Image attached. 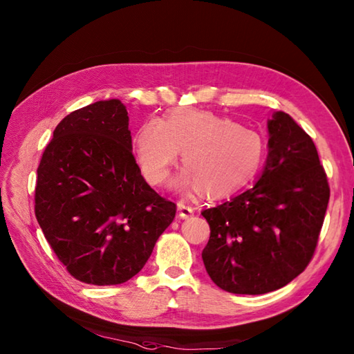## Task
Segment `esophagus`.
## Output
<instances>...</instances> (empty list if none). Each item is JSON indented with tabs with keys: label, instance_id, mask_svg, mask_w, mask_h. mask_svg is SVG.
<instances>
[{
	"label": "esophagus",
	"instance_id": "obj_1",
	"mask_svg": "<svg viewBox=\"0 0 354 354\" xmlns=\"http://www.w3.org/2000/svg\"><path fill=\"white\" fill-rule=\"evenodd\" d=\"M178 213L179 217H183V219H189L194 214V208L190 205H185L184 202H178Z\"/></svg>",
	"mask_w": 354,
	"mask_h": 354
}]
</instances>
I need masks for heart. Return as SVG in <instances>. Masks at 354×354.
<instances>
[{"instance_id":"b5f03b06","label":"heart","mask_w":354,"mask_h":354,"mask_svg":"<svg viewBox=\"0 0 354 354\" xmlns=\"http://www.w3.org/2000/svg\"><path fill=\"white\" fill-rule=\"evenodd\" d=\"M133 152L142 176L161 185L183 155L185 169L173 179L181 194L204 192L225 196L243 187L259 170L265 142L259 132L213 112L176 109L165 117L149 118L133 138Z\"/></svg>"}]
</instances>
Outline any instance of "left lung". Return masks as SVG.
<instances>
[{
	"label": "left lung",
	"mask_w": 354,
	"mask_h": 354,
	"mask_svg": "<svg viewBox=\"0 0 354 354\" xmlns=\"http://www.w3.org/2000/svg\"><path fill=\"white\" fill-rule=\"evenodd\" d=\"M268 158L251 189L204 209L209 240L202 260L231 293L283 288L309 265L328 205L326 171L312 138L289 114L268 120Z\"/></svg>",
	"instance_id": "obj_1"
}]
</instances>
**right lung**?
<instances>
[{"mask_svg": "<svg viewBox=\"0 0 354 354\" xmlns=\"http://www.w3.org/2000/svg\"><path fill=\"white\" fill-rule=\"evenodd\" d=\"M175 213L141 176L118 99L88 104L56 126L37 167L35 214L74 278L97 286L131 280Z\"/></svg>", "mask_w": 354, "mask_h": 354, "instance_id": "add662e5", "label": "right lung"}]
</instances>
